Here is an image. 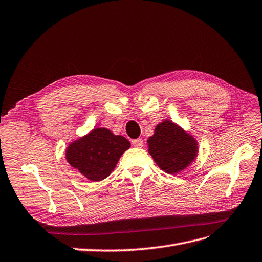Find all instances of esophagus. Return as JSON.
<instances>
[{"instance_id":"1","label":"esophagus","mask_w":262,"mask_h":262,"mask_svg":"<svg viewBox=\"0 0 262 262\" xmlns=\"http://www.w3.org/2000/svg\"><path fill=\"white\" fill-rule=\"evenodd\" d=\"M132 144L134 147H143L144 146V142L142 138H136V139H133L132 141Z\"/></svg>"}]
</instances>
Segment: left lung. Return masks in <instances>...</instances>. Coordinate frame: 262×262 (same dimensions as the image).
Wrapping results in <instances>:
<instances>
[{"instance_id":"obj_1","label":"left lung","mask_w":262,"mask_h":262,"mask_svg":"<svg viewBox=\"0 0 262 262\" xmlns=\"http://www.w3.org/2000/svg\"><path fill=\"white\" fill-rule=\"evenodd\" d=\"M148 153L162 171L178 174L196 160V138L174 121L165 119L157 124L154 134L147 139Z\"/></svg>"}]
</instances>
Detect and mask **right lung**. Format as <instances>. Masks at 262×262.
<instances>
[{
	"label": "right lung",
	"instance_id": "obj_1",
	"mask_svg": "<svg viewBox=\"0 0 262 262\" xmlns=\"http://www.w3.org/2000/svg\"><path fill=\"white\" fill-rule=\"evenodd\" d=\"M129 147L130 143L124 136L97 127L67 146L66 160L84 178L98 182L112 174Z\"/></svg>",
	"mask_w": 262,
	"mask_h": 262
}]
</instances>
